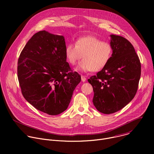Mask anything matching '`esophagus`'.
Here are the masks:
<instances>
[{"instance_id": "34e87169", "label": "esophagus", "mask_w": 154, "mask_h": 154, "mask_svg": "<svg viewBox=\"0 0 154 154\" xmlns=\"http://www.w3.org/2000/svg\"><path fill=\"white\" fill-rule=\"evenodd\" d=\"M81 79H82V82H85V81H86V78L85 76L82 75V76H81Z\"/></svg>"}]
</instances>
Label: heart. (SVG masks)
Instances as JSON below:
<instances>
[{"mask_svg": "<svg viewBox=\"0 0 154 154\" xmlns=\"http://www.w3.org/2000/svg\"><path fill=\"white\" fill-rule=\"evenodd\" d=\"M112 54L110 44L93 36L80 38L75 45L69 43L65 48L66 57L72 65H75L82 57L83 60L76 68L82 72L101 70L109 61Z\"/></svg>", "mask_w": 154, "mask_h": 154, "instance_id": "b5f03b06", "label": "heart"}]
</instances>
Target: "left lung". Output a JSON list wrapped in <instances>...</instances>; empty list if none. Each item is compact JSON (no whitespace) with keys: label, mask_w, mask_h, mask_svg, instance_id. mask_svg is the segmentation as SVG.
<instances>
[{"label":"left lung","mask_w":154,"mask_h":154,"mask_svg":"<svg viewBox=\"0 0 154 154\" xmlns=\"http://www.w3.org/2000/svg\"><path fill=\"white\" fill-rule=\"evenodd\" d=\"M110 36V59L88 80L94 91L93 104L103 114L120 110L134 99L141 76V63L132 45L122 36Z\"/></svg>","instance_id":"obj_1"}]
</instances>
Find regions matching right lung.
<instances>
[{"label": "right lung", "instance_id": "obj_1", "mask_svg": "<svg viewBox=\"0 0 154 154\" xmlns=\"http://www.w3.org/2000/svg\"><path fill=\"white\" fill-rule=\"evenodd\" d=\"M61 35L45 30L27 42L17 61V78L26 100L38 110L57 115L67 109L81 76L73 72Z\"/></svg>", "mask_w": 154, "mask_h": 154}]
</instances>
